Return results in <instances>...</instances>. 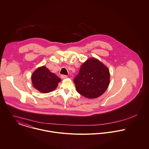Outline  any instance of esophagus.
I'll return each mask as SVG.
<instances>
[{
    "mask_svg": "<svg viewBox=\"0 0 149 149\" xmlns=\"http://www.w3.org/2000/svg\"><path fill=\"white\" fill-rule=\"evenodd\" d=\"M61 77L62 79H66V78H67V76L66 75H62Z\"/></svg>",
    "mask_w": 149,
    "mask_h": 149,
    "instance_id": "esophagus-1",
    "label": "esophagus"
}]
</instances>
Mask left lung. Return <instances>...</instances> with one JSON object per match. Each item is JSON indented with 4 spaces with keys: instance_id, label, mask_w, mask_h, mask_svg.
I'll return each mask as SVG.
<instances>
[{
    "instance_id": "obj_1",
    "label": "left lung",
    "mask_w": 149,
    "mask_h": 149,
    "mask_svg": "<svg viewBox=\"0 0 149 149\" xmlns=\"http://www.w3.org/2000/svg\"><path fill=\"white\" fill-rule=\"evenodd\" d=\"M74 82L81 95L90 99L98 98L109 87V70L98 59L90 58L81 66Z\"/></svg>"
}]
</instances>
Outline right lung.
<instances>
[{
	"label": "right lung",
	"mask_w": 149,
	"mask_h": 149,
	"mask_svg": "<svg viewBox=\"0 0 149 149\" xmlns=\"http://www.w3.org/2000/svg\"><path fill=\"white\" fill-rule=\"evenodd\" d=\"M31 81L35 89L43 93H48L57 87L61 79L43 66L38 68L33 72Z\"/></svg>",
	"instance_id": "obj_1"
}]
</instances>
